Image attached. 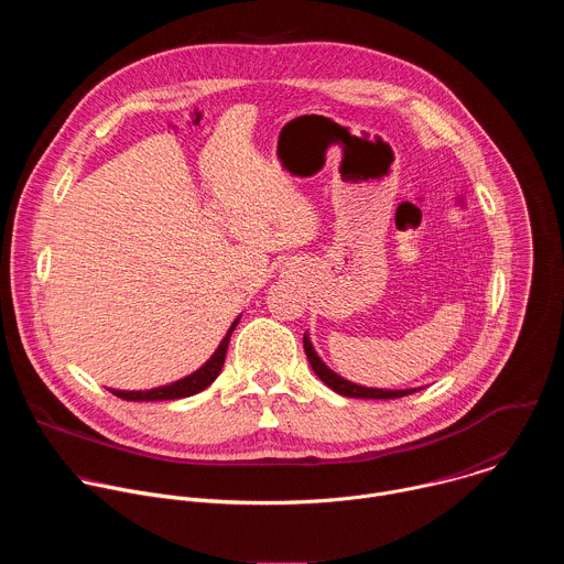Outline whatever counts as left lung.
I'll return each instance as SVG.
<instances>
[{"label":"left lung","mask_w":564,"mask_h":564,"mask_svg":"<svg viewBox=\"0 0 564 564\" xmlns=\"http://www.w3.org/2000/svg\"><path fill=\"white\" fill-rule=\"evenodd\" d=\"M303 348H305V355H307V361L312 366V370L316 372V377L324 381L328 388H333L335 392L344 394V397H357V399H397V397H406V394H413L417 392L420 388H406V390H383V388H366V386H359V383H352L344 377H339L337 372H333L324 361H321V357L316 355L307 333L303 335Z\"/></svg>","instance_id":"1"}]
</instances>
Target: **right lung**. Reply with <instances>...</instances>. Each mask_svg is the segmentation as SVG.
<instances>
[{
    "instance_id": "obj_1",
    "label": "right lung",
    "mask_w": 564,
    "mask_h": 564,
    "mask_svg": "<svg viewBox=\"0 0 564 564\" xmlns=\"http://www.w3.org/2000/svg\"><path fill=\"white\" fill-rule=\"evenodd\" d=\"M240 318V316H238ZM238 318L234 321V324L229 326L227 335L223 337V341L218 344L216 352L192 375L174 381V383H167V386H158V388H151V390H113L109 388L116 397L120 399H127V401H167V399H183V397H192L200 390H205L218 375H220V368L225 364V355H227V346H229V337L238 324Z\"/></svg>"
}]
</instances>
